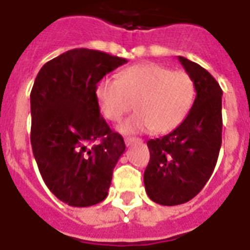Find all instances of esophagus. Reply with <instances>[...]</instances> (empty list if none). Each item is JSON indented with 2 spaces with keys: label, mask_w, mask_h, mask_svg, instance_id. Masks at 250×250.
Here are the masks:
<instances>
[{
  "label": "esophagus",
  "mask_w": 250,
  "mask_h": 250,
  "mask_svg": "<svg viewBox=\"0 0 250 250\" xmlns=\"http://www.w3.org/2000/svg\"><path fill=\"white\" fill-rule=\"evenodd\" d=\"M141 142H142L141 138H135V137L125 138V145L126 146H131V145H134V143H141Z\"/></svg>",
  "instance_id": "1"
}]
</instances>
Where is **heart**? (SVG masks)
Wrapping results in <instances>:
<instances>
[{
	"label": "heart",
	"mask_w": 250,
	"mask_h": 250,
	"mask_svg": "<svg viewBox=\"0 0 250 250\" xmlns=\"http://www.w3.org/2000/svg\"><path fill=\"white\" fill-rule=\"evenodd\" d=\"M95 94L102 115L111 123L120 121L137 103L139 112L120 127L125 134L167 133L188 115L195 83L188 72L173 71L159 63H141L124 69L120 79L102 80Z\"/></svg>",
	"instance_id": "heart-1"
}]
</instances>
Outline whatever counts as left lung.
Instances as JSON below:
<instances>
[{"mask_svg":"<svg viewBox=\"0 0 250 250\" xmlns=\"http://www.w3.org/2000/svg\"><path fill=\"white\" fill-rule=\"evenodd\" d=\"M195 83L196 98L178 127L149 139L146 192L160 205L185 204L204 188L222 145V89L205 68L178 58Z\"/></svg>","mask_w":250,"mask_h":250,"instance_id":"1","label":"left lung"}]
</instances>
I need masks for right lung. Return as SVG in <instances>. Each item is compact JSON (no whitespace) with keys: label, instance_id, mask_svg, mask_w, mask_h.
Wrapping results in <instances>:
<instances>
[{"label":"right lung","instance_id":"obj_1","mask_svg":"<svg viewBox=\"0 0 250 250\" xmlns=\"http://www.w3.org/2000/svg\"><path fill=\"white\" fill-rule=\"evenodd\" d=\"M126 62L98 50L73 49L47 62L35 80L33 156L45 185L71 207H91L108 195L125 142L102 117L95 91L107 73Z\"/></svg>","mask_w":250,"mask_h":250}]
</instances>
